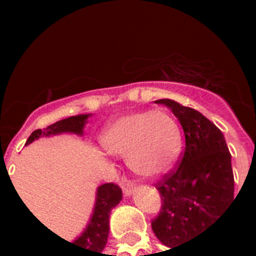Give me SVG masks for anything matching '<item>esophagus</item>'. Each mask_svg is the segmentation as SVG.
Here are the masks:
<instances>
[{
	"label": "esophagus",
	"mask_w": 256,
	"mask_h": 256,
	"mask_svg": "<svg viewBox=\"0 0 256 256\" xmlns=\"http://www.w3.org/2000/svg\"><path fill=\"white\" fill-rule=\"evenodd\" d=\"M122 188H124V195H130L132 192V190H134V186H132V184H124Z\"/></svg>",
	"instance_id": "34e87169"
}]
</instances>
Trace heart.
<instances>
[{
    "label": "heart",
    "mask_w": 256,
    "mask_h": 256,
    "mask_svg": "<svg viewBox=\"0 0 256 256\" xmlns=\"http://www.w3.org/2000/svg\"><path fill=\"white\" fill-rule=\"evenodd\" d=\"M100 140L106 152L126 156L134 174L156 178L174 166L182 148V132L170 114L152 110L114 120L104 128Z\"/></svg>",
    "instance_id": "obj_1"
}]
</instances>
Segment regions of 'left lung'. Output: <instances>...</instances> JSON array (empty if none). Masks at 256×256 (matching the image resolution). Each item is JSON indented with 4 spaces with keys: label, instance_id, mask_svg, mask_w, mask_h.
<instances>
[{
    "label": "left lung",
    "instance_id": "left-lung-1",
    "mask_svg": "<svg viewBox=\"0 0 256 256\" xmlns=\"http://www.w3.org/2000/svg\"><path fill=\"white\" fill-rule=\"evenodd\" d=\"M156 102L171 108L186 140L176 168L154 183L162 206L152 228L164 246L178 247L207 230L234 200L231 154L222 132L200 112L168 98Z\"/></svg>",
    "mask_w": 256,
    "mask_h": 256
}]
</instances>
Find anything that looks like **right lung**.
<instances>
[{"instance_id": "1", "label": "right lung", "mask_w": 256, "mask_h": 256, "mask_svg": "<svg viewBox=\"0 0 256 256\" xmlns=\"http://www.w3.org/2000/svg\"><path fill=\"white\" fill-rule=\"evenodd\" d=\"M88 116H69L66 120H58L56 124H50L45 130H34L26 140V144H32L34 140H38L42 136H52V134H60V132H76L82 134V128L85 124V120ZM122 199V190L116 183H104L98 187L96 191V202L94 214H92L88 228L84 231V234L74 242H66L84 248L92 256L102 255L108 236V218L112 208L118 204Z\"/></svg>"}]
</instances>
